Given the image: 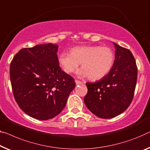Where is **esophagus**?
Instances as JSON below:
<instances>
[{
	"label": "esophagus",
	"instance_id": "1",
	"mask_svg": "<svg viewBox=\"0 0 150 150\" xmlns=\"http://www.w3.org/2000/svg\"><path fill=\"white\" fill-rule=\"evenodd\" d=\"M75 83L76 85H79V84H81L83 83L82 81H78V80H75Z\"/></svg>",
	"mask_w": 150,
	"mask_h": 150
}]
</instances>
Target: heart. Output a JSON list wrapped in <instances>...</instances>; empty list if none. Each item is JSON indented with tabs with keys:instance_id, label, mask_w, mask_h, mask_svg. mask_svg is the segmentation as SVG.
I'll return each mask as SVG.
<instances>
[{
	"instance_id": "1",
	"label": "heart",
	"mask_w": 150,
	"mask_h": 150,
	"mask_svg": "<svg viewBox=\"0 0 150 150\" xmlns=\"http://www.w3.org/2000/svg\"><path fill=\"white\" fill-rule=\"evenodd\" d=\"M115 58V53L109 47L93 45L73 48L70 53H61L58 61L62 70L68 74L74 72L81 63L82 69L78 74L89 77L91 80H98L110 72Z\"/></svg>"
}]
</instances>
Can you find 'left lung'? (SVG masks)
<instances>
[{"label":"left lung","instance_id":"left-lung-1","mask_svg":"<svg viewBox=\"0 0 150 150\" xmlns=\"http://www.w3.org/2000/svg\"><path fill=\"white\" fill-rule=\"evenodd\" d=\"M115 59L110 72L99 81L87 83L84 102L97 117H117L131 104L137 78L135 60L129 49L114 43Z\"/></svg>","mask_w":150,"mask_h":150}]
</instances>
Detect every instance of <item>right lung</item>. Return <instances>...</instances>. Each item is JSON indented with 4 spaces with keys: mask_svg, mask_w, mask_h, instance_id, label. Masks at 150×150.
Here are the masks:
<instances>
[{
    "mask_svg": "<svg viewBox=\"0 0 150 150\" xmlns=\"http://www.w3.org/2000/svg\"><path fill=\"white\" fill-rule=\"evenodd\" d=\"M58 47L50 43L23 48L11 62L15 99L24 112L38 120L59 115L75 87L74 79L60 67Z\"/></svg>",
    "mask_w": 150,
    "mask_h": 150,
    "instance_id": "obj_1",
    "label": "right lung"
}]
</instances>
